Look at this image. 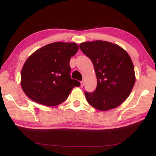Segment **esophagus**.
<instances>
[{"label":"esophagus","mask_w":156,"mask_h":156,"mask_svg":"<svg viewBox=\"0 0 156 156\" xmlns=\"http://www.w3.org/2000/svg\"><path fill=\"white\" fill-rule=\"evenodd\" d=\"M84 81H82L81 82V87H84Z\"/></svg>","instance_id":"esophagus-1"}]
</instances>
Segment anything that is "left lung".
<instances>
[{
  "label": "left lung",
  "instance_id": "1",
  "mask_svg": "<svg viewBox=\"0 0 156 156\" xmlns=\"http://www.w3.org/2000/svg\"><path fill=\"white\" fill-rule=\"evenodd\" d=\"M80 48L92 62L97 85L85 97L94 108L104 112L120 106L129 97L136 82L133 64L118 44L102 40L82 42Z\"/></svg>",
  "mask_w": 156,
  "mask_h": 156
}]
</instances>
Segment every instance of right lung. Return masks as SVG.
<instances>
[{"instance_id":"obj_1","label":"right lung","mask_w":156,"mask_h":156,"mask_svg":"<svg viewBox=\"0 0 156 156\" xmlns=\"http://www.w3.org/2000/svg\"><path fill=\"white\" fill-rule=\"evenodd\" d=\"M78 50L74 42H56L34 52L21 70L20 84L27 97L48 106L65 101L72 89L80 85L69 74L70 59Z\"/></svg>"}]
</instances>
